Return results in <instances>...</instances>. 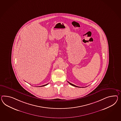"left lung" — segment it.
Returning <instances> with one entry per match:
<instances>
[{"label": "left lung", "mask_w": 121, "mask_h": 121, "mask_svg": "<svg viewBox=\"0 0 121 121\" xmlns=\"http://www.w3.org/2000/svg\"><path fill=\"white\" fill-rule=\"evenodd\" d=\"M68 82L71 85V86H74L77 87H80L77 86H75L74 85H73V84H72L70 82Z\"/></svg>", "instance_id": "obj_1"}]
</instances>
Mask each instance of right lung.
<instances>
[{"mask_svg": "<svg viewBox=\"0 0 121 121\" xmlns=\"http://www.w3.org/2000/svg\"><path fill=\"white\" fill-rule=\"evenodd\" d=\"M48 84H46V85H43V86H39V87H42V86H47V85H48Z\"/></svg>", "mask_w": 121, "mask_h": 121, "instance_id": "right-lung-1", "label": "right lung"}]
</instances>
